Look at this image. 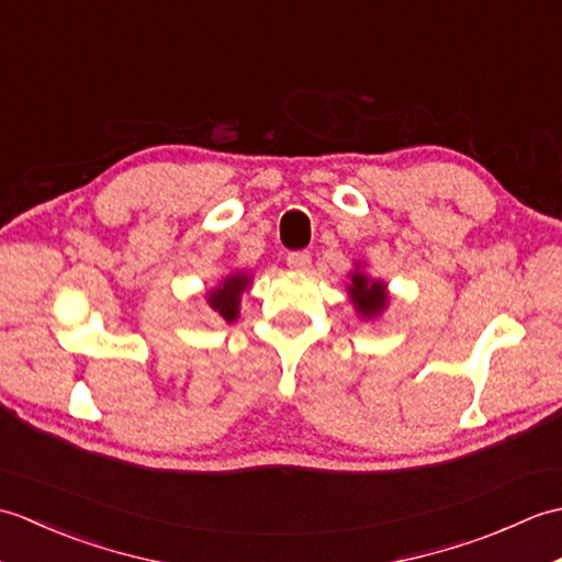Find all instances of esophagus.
<instances>
[{
	"mask_svg": "<svg viewBox=\"0 0 562 562\" xmlns=\"http://www.w3.org/2000/svg\"><path fill=\"white\" fill-rule=\"evenodd\" d=\"M288 266L296 272H304L312 266V256H308L306 250H292V254H288Z\"/></svg>",
	"mask_w": 562,
	"mask_h": 562,
	"instance_id": "1",
	"label": "esophagus"
}]
</instances>
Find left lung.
Returning a JSON list of instances; mask_svg holds the SVG:
<instances>
[{
    "instance_id": "left-lung-1",
    "label": "left lung",
    "mask_w": 562,
    "mask_h": 562,
    "mask_svg": "<svg viewBox=\"0 0 562 562\" xmlns=\"http://www.w3.org/2000/svg\"><path fill=\"white\" fill-rule=\"evenodd\" d=\"M348 294L357 308V314L362 318H376L381 312H384L389 304V292L386 284L381 280H372L360 270V262H357L355 270L350 272V284H348Z\"/></svg>"
}]
</instances>
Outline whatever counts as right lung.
I'll return each instance as SVG.
<instances>
[{"instance_id":"obj_1","label":"right lung","mask_w":562,"mask_h":562,"mask_svg":"<svg viewBox=\"0 0 562 562\" xmlns=\"http://www.w3.org/2000/svg\"><path fill=\"white\" fill-rule=\"evenodd\" d=\"M250 284L246 272H232L207 294V304L217 316H222L226 324H234L238 318V304H241V294Z\"/></svg>"}]
</instances>
